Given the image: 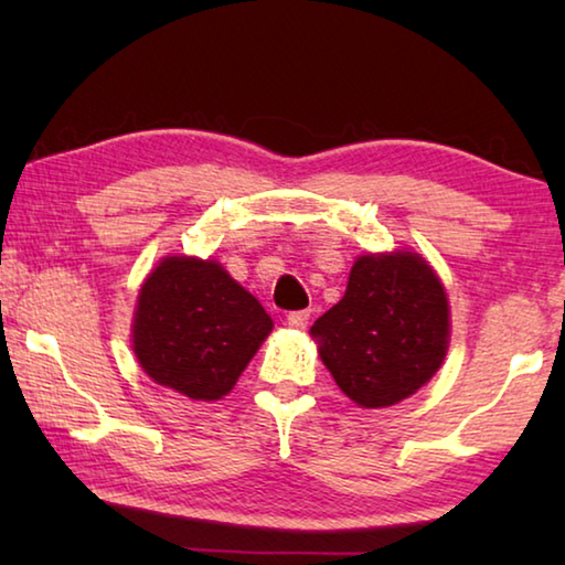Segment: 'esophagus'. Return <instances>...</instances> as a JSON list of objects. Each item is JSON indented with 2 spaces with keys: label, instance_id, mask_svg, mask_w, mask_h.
<instances>
[{
  "label": "esophagus",
  "instance_id": "34e87169",
  "mask_svg": "<svg viewBox=\"0 0 565 565\" xmlns=\"http://www.w3.org/2000/svg\"><path fill=\"white\" fill-rule=\"evenodd\" d=\"M309 319H311V311L309 309H301V311H291L286 321H289L291 329H306L309 327Z\"/></svg>",
  "mask_w": 565,
  "mask_h": 565
}]
</instances>
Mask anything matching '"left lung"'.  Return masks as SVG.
<instances>
[{
    "instance_id": "1",
    "label": "left lung",
    "mask_w": 565,
    "mask_h": 565,
    "mask_svg": "<svg viewBox=\"0 0 565 565\" xmlns=\"http://www.w3.org/2000/svg\"><path fill=\"white\" fill-rule=\"evenodd\" d=\"M321 361L363 408L394 406L431 379L448 349V301L420 256H361L343 299L317 319Z\"/></svg>"
}]
</instances>
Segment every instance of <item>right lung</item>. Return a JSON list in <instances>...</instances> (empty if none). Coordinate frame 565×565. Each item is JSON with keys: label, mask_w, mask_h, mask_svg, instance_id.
<instances>
[{"label": "right lung", "mask_w": 565, "mask_h": 565, "mask_svg": "<svg viewBox=\"0 0 565 565\" xmlns=\"http://www.w3.org/2000/svg\"><path fill=\"white\" fill-rule=\"evenodd\" d=\"M271 327L264 306L222 266L171 256L139 291L134 353L157 384L216 401L234 388Z\"/></svg>", "instance_id": "1"}]
</instances>
